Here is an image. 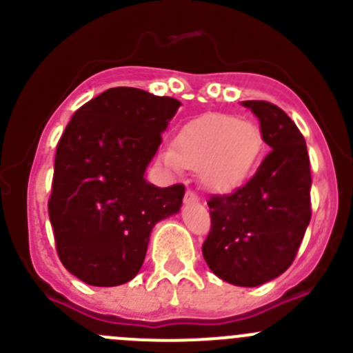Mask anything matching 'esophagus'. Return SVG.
<instances>
[{
	"label": "esophagus",
	"instance_id": "1",
	"mask_svg": "<svg viewBox=\"0 0 353 353\" xmlns=\"http://www.w3.org/2000/svg\"><path fill=\"white\" fill-rule=\"evenodd\" d=\"M198 201V194L194 193L193 190H188L186 194H184V203H194Z\"/></svg>",
	"mask_w": 353,
	"mask_h": 353
}]
</instances>
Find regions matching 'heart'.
<instances>
[{"label": "heart", "mask_w": 353, "mask_h": 353, "mask_svg": "<svg viewBox=\"0 0 353 353\" xmlns=\"http://www.w3.org/2000/svg\"><path fill=\"white\" fill-rule=\"evenodd\" d=\"M263 134L256 124L229 114H212L186 124L176 143L162 152L169 169L199 170L208 188L232 191L252 174L263 154Z\"/></svg>", "instance_id": "1"}]
</instances>
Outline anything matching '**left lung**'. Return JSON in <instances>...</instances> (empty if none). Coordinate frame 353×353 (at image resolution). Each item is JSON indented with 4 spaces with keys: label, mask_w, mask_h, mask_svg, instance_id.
<instances>
[{
    "label": "left lung",
    "mask_w": 353,
    "mask_h": 353,
    "mask_svg": "<svg viewBox=\"0 0 353 353\" xmlns=\"http://www.w3.org/2000/svg\"><path fill=\"white\" fill-rule=\"evenodd\" d=\"M258 116L272 150L254 176L230 194L208 199L212 227L203 258L213 273L239 287L282 275L297 256L311 222V163L305 140L279 105L244 101Z\"/></svg>",
    "instance_id": "obj_1"
}]
</instances>
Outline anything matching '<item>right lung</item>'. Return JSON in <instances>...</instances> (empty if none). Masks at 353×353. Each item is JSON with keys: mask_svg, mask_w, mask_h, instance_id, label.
Masks as SVG:
<instances>
[{"mask_svg": "<svg viewBox=\"0 0 353 353\" xmlns=\"http://www.w3.org/2000/svg\"><path fill=\"white\" fill-rule=\"evenodd\" d=\"M179 105L172 97L116 87L68 123L48 210L59 259L81 282L116 287L134 279L155 223L179 212L183 184L157 188L143 177Z\"/></svg>", "mask_w": 353, "mask_h": 353, "instance_id": "right-lung-1", "label": "right lung"}]
</instances>
